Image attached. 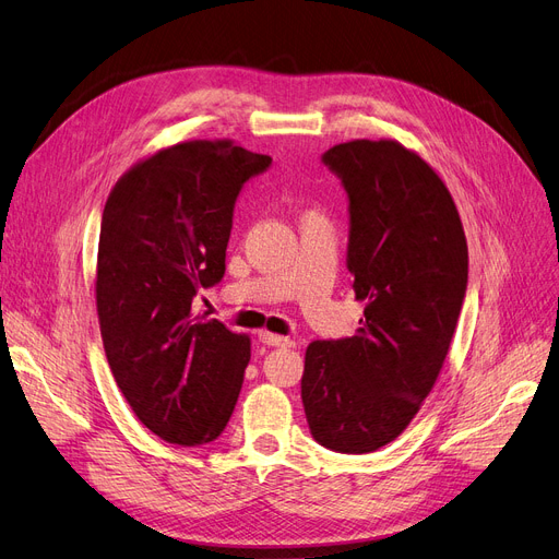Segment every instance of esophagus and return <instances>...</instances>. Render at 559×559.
<instances>
[{
  "instance_id": "1",
  "label": "esophagus",
  "mask_w": 559,
  "mask_h": 559,
  "mask_svg": "<svg viewBox=\"0 0 559 559\" xmlns=\"http://www.w3.org/2000/svg\"><path fill=\"white\" fill-rule=\"evenodd\" d=\"M259 342L265 346H273V348H294L296 342L288 340V337H280V334L273 332H261L259 334Z\"/></svg>"
}]
</instances>
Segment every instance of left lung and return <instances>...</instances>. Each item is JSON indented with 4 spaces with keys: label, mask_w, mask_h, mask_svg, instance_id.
Returning a JSON list of instances; mask_svg holds the SVG:
<instances>
[{
    "label": "left lung",
    "mask_w": 559,
    "mask_h": 559,
    "mask_svg": "<svg viewBox=\"0 0 559 559\" xmlns=\"http://www.w3.org/2000/svg\"><path fill=\"white\" fill-rule=\"evenodd\" d=\"M348 199L346 267L365 300L353 337L311 342L302 406L323 448L367 454L417 415L450 350L467 245L450 190L417 153L355 140L321 155Z\"/></svg>",
    "instance_id": "8db88e82"
}]
</instances>
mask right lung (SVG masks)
<instances>
[{"label":"right lung","mask_w":559,"mask_h":559,"mask_svg":"<svg viewBox=\"0 0 559 559\" xmlns=\"http://www.w3.org/2000/svg\"><path fill=\"white\" fill-rule=\"evenodd\" d=\"M271 155L231 142H183L126 171L100 222L96 305L111 373L155 436L199 448L236 408L250 337L192 317L225 277L234 209Z\"/></svg>","instance_id":"obj_1"}]
</instances>
